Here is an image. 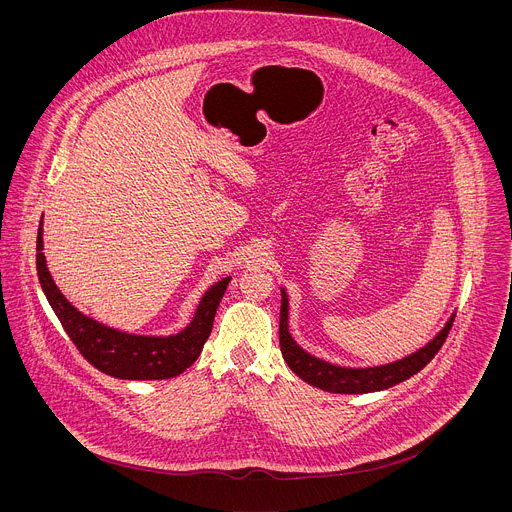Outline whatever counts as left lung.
<instances>
[{
  "instance_id": "left-lung-1",
  "label": "left lung",
  "mask_w": 512,
  "mask_h": 512,
  "mask_svg": "<svg viewBox=\"0 0 512 512\" xmlns=\"http://www.w3.org/2000/svg\"><path fill=\"white\" fill-rule=\"evenodd\" d=\"M287 318H289V302H287L285 289L281 287L279 346H281V354L287 362V367L294 371L302 381H306L308 385H314L322 391L344 393V395H362V393H375V391L389 389V387L399 385V383L407 381L409 377L417 375L446 342L456 314H452L450 320L446 322V326L417 352H413L401 360H395L389 364H379V367H367V369L340 367V364H332L318 356H312L294 338H291Z\"/></svg>"
}]
</instances>
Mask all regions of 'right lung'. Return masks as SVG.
Here are the masks:
<instances>
[{"label": "right lung", "mask_w": 512, "mask_h": 512, "mask_svg": "<svg viewBox=\"0 0 512 512\" xmlns=\"http://www.w3.org/2000/svg\"><path fill=\"white\" fill-rule=\"evenodd\" d=\"M42 221L36 239V269L44 296L58 316L64 332L79 352L105 375L125 381H162L184 373L200 356L210 336L214 314L221 304L231 277H223L208 287L200 298L190 324L170 336H139L109 328L72 306L56 287L44 257Z\"/></svg>", "instance_id": "1"}]
</instances>
